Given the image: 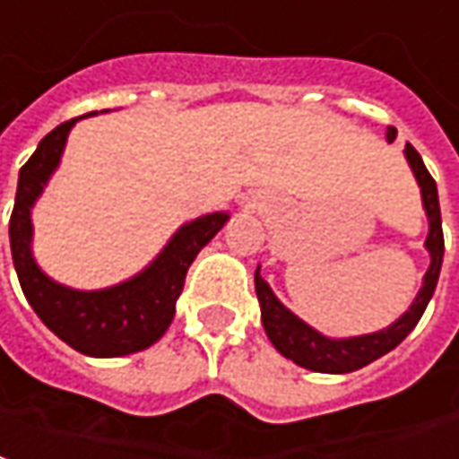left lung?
Masks as SVG:
<instances>
[{
	"mask_svg": "<svg viewBox=\"0 0 459 459\" xmlns=\"http://www.w3.org/2000/svg\"><path fill=\"white\" fill-rule=\"evenodd\" d=\"M395 128H388V141H395ZM405 155L411 162L412 172L418 178L422 193V204H425V212L430 220V235L425 247L430 249V269L425 274L422 281L420 294L415 297L412 307L403 314L393 326L383 328L378 333H368V336H356V339H326L316 333L314 328L307 326L301 318H297L289 311L279 299L274 297V291L269 289L262 274H259V266L255 272V287H256V299H259V307H262V324L269 341L274 343L276 351L281 356L291 359L297 366L308 370H318V373H351V370H359L363 366H368L370 360L385 356L388 351H393L401 343L408 333H411L415 324L420 321L422 311L430 301L432 291L437 287V276H440V266H443V252H445V239H443V220H440V203H437V185L432 180V175L425 168L420 152L412 148L411 143L405 145Z\"/></svg>",
	"mask_w": 459,
	"mask_h": 459,
	"instance_id": "8db88e82",
	"label": "left lung"
}]
</instances>
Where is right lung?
Masks as SVG:
<instances>
[{"label": "right lung", "mask_w": 459, "mask_h": 459, "mask_svg": "<svg viewBox=\"0 0 459 459\" xmlns=\"http://www.w3.org/2000/svg\"><path fill=\"white\" fill-rule=\"evenodd\" d=\"M96 113V110H93ZM66 120L41 138L34 155L19 170L16 200L9 220V242L24 297L58 339L86 356H128L152 346L170 326L175 301L183 294L185 276L197 252L212 239L227 214H204L185 224L162 255L143 274L103 291H76L51 281L31 259L29 210L58 165L71 126Z\"/></svg>", "instance_id": "obj_1"}]
</instances>
